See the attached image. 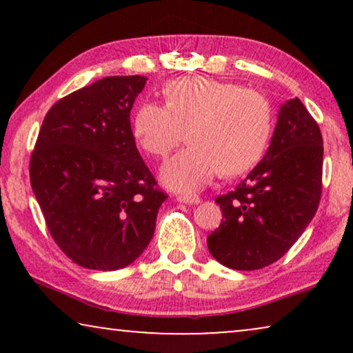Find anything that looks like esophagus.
Instances as JSON below:
<instances>
[{
	"mask_svg": "<svg viewBox=\"0 0 353 353\" xmlns=\"http://www.w3.org/2000/svg\"><path fill=\"white\" fill-rule=\"evenodd\" d=\"M176 201L185 202V204H199L201 197L196 196V194H181V196L176 197Z\"/></svg>",
	"mask_w": 353,
	"mask_h": 353,
	"instance_id": "esophagus-1",
	"label": "esophagus"
}]
</instances>
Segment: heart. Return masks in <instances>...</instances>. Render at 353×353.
Wrapping results in <instances>:
<instances>
[{
    "label": "heart",
    "mask_w": 353,
    "mask_h": 353,
    "mask_svg": "<svg viewBox=\"0 0 353 353\" xmlns=\"http://www.w3.org/2000/svg\"><path fill=\"white\" fill-rule=\"evenodd\" d=\"M167 104L144 103L133 133L148 154L167 156L188 137L191 144L163 163L162 183L173 191H197L221 172L241 175L257 165L273 125L270 101L231 81L190 77L163 88Z\"/></svg>",
    "instance_id": "heart-1"
}]
</instances>
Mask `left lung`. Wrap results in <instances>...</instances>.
Wrapping results in <instances>:
<instances>
[{
    "label": "left lung",
    "mask_w": 353,
    "mask_h": 353,
    "mask_svg": "<svg viewBox=\"0 0 353 353\" xmlns=\"http://www.w3.org/2000/svg\"><path fill=\"white\" fill-rule=\"evenodd\" d=\"M321 175L320 127L301 99L286 101L265 157L215 199L223 220L207 238L214 259L233 270H260L281 259L316 214Z\"/></svg>",
    "instance_id": "8db88e82"
}]
</instances>
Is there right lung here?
<instances>
[{
    "instance_id": "right-lung-1",
    "label": "right lung",
    "mask_w": 353,
    "mask_h": 353,
    "mask_svg": "<svg viewBox=\"0 0 353 353\" xmlns=\"http://www.w3.org/2000/svg\"><path fill=\"white\" fill-rule=\"evenodd\" d=\"M146 77H105L48 110L30 183L48 230L83 268H125L148 248L167 199L139 156L130 110Z\"/></svg>"
}]
</instances>
